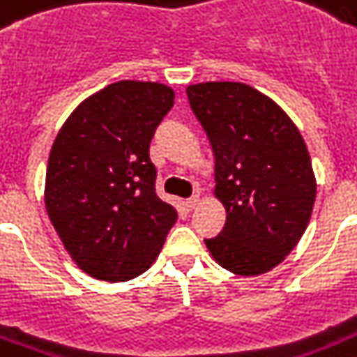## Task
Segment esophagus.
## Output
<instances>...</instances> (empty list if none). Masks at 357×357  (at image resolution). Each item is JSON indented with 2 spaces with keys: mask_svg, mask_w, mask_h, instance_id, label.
Returning a JSON list of instances; mask_svg holds the SVG:
<instances>
[{
  "mask_svg": "<svg viewBox=\"0 0 357 357\" xmlns=\"http://www.w3.org/2000/svg\"><path fill=\"white\" fill-rule=\"evenodd\" d=\"M198 204H200V195H195L192 198H189V200L185 202V206H187V209H189V211L196 209V207H198Z\"/></svg>",
  "mask_w": 357,
  "mask_h": 357,
  "instance_id": "obj_1",
  "label": "esophagus"
}]
</instances>
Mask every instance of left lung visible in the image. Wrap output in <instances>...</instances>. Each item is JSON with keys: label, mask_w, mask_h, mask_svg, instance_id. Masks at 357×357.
Returning <instances> with one entry per match:
<instances>
[{"label": "left lung", "mask_w": 357, "mask_h": 357, "mask_svg": "<svg viewBox=\"0 0 357 357\" xmlns=\"http://www.w3.org/2000/svg\"><path fill=\"white\" fill-rule=\"evenodd\" d=\"M190 109L215 153V196L226 209L213 259L241 276L280 265L310 224L317 196L298 128L276 102L235 81L187 86Z\"/></svg>", "instance_id": "left-lung-1"}]
</instances>
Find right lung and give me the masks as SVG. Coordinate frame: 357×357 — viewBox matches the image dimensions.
Segmentation results:
<instances>
[{"label":"right lung","mask_w":357,"mask_h":357,"mask_svg":"<svg viewBox=\"0 0 357 357\" xmlns=\"http://www.w3.org/2000/svg\"><path fill=\"white\" fill-rule=\"evenodd\" d=\"M174 105L170 86L119 81L64 122L46 170L47 217L75 265L103 282L151 266L178 211L155 195L150 142Z\"/></svg>","instance_id":"obj_1"}]
</instances>
